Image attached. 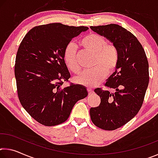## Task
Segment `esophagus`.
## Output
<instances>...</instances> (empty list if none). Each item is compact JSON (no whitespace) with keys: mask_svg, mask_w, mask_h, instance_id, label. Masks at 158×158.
Instances as JSON below:
<instances>
[{"mask_svg":"<svg viewBox=\"0 0 158 158\" xmlns=\"http://www.w3.org/2000/svg\"><path fill=\"white\" fill-rule=\"evenodd\" d=\"M87 91H88V93H89V95L93 94V90L92 89H88Z\"/></svg>","mask_w":158,"mask_h":158,"instance_id":"1","label":"esophagus"}]
</instances>
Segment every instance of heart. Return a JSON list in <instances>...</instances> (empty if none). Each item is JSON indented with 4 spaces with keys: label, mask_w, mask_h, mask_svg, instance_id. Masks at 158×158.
<instances>
[{
    "label": "heart",
    "mask_w": 158,
    "mask_h": 158,
    "mask_svg": "<svg viewBox=\"0 0 158 158\" xmlns=\"http://www.w3.org/2000/svg\"><path fill=\"white\" fill-rule=\"evenodd\" d=\"M81 44L86 50L95 53L93 63L95 68L84 71L74 80L77 84L85 86H95L105 78L106 73L111 74L116 70L120 58L118 49L114 44L107 43L105 37L97 33L89 34L84 37ZM77 49V45L69 42L63 51V58L67 66L75 74L81 70Z\"/></svg>",
    "instance_id": "heart-1"
}]
</instances>
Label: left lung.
Instances as JSON below:
<instances>
[{"mask_svg": "<svg viewBox=\"0 0 158 158\" xmlns=\"http://www.w3.org/2000/svg\"><path fill=\"white\" fill-rule=\"evenodd\" d=\"M90 28L113 42L119 52L118 65L105 84L107 89L94 90L100 105L90 109L93 124L114 130L132 119L143 105L149 82L148 59L137 37L122 26L111 23Z\"/></svg>", "mask_w": 158, "mask_h": 158, "instance_id": "left-lung-1", "label": "left lung"}]
</instances>
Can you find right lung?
<instances>
[{
    "instance_id": "1",
    "label": "right lung",
    "mask_w": 158,
    "mask_h": 158,
    "mask_svg": "<svg viewBox=\"0 0 158 158\" xmlns=\"http://www.w3.org/2000/svg\"><path fill=\"white\" fill-rule=\"evenodd\" d=\"M85 26L52 23L29 31L17 50L15 75L20 103L29 115L45 126L68 120L77 101L88 95L84 86L69 83L63 51Z\"/></svg>"
}]
</instances>
